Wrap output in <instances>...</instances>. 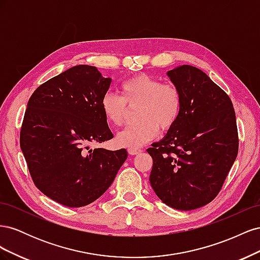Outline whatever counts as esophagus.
<instances>
[{
    "instance_id": "obj_1",
    "label": "esophagus",
    "mask_w": 260,
    "mask_h": 260,
    "mask_svg": "<svg viewBox=\"0 0 260 260\" xmlns=\"http://www.w3.org/2000/svg\"><path fill=\"white\" fill-rule=\"evenodd\" d=\"M128 152H129L130 155H137V154L142 152V149H140L138 147H129L128 148Z\"/></svg>"
}]
</instances>
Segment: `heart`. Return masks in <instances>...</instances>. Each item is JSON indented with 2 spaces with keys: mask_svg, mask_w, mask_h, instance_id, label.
Here are the masks:
<instances>
[{
  "mask_svg": "<svg viewBox=\"0 0 260 260\" xmlns=\"http://www.w3.org/2000/svg\"><path fill=\"white\" fill-rule=\"evenodd\" d=\"M121 96L106 92L101 100V109L107 122L123 124L127 106L137 108V123L118 133L116 142L123 147H138L154 139L161 130L174 127L182 109V98L175 84L141 74L120 84Z\"/></svg>",
  "mask_w": 260,
  "mask_h": 260,
  "instance_id": "obj_1",
  "label": "heart"
}]
</instances>
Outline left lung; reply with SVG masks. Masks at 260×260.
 I'll use <instances>...</instances> for the list:
<instances>
[{
  "label": "left lung",
  "mask_w": 260,
  "mask_h": 260,
  "mask_svg": "<svg viewBox=\"0 0 260 260\" xmlns=\"http://www.w3.org/2000/svg\"><path fill=\"white\" fill-rule=\"evenodd\" d=\"M180 90L179 119L147 153L149 182L166 205L200 208L221 190L239 152V136L229 95L201 69L183 65L167 73Z\"/></svg>",
  "instance_id": "left-lung-1"
}]
</instances>
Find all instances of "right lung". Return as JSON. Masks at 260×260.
Returning a JSON list of instances; mask_svg holds the SVG:
<instances>
[{
    "label": "right lung",
    "instance_id": "1",
    "mask_svg": "<svg viewBox=\"0 0 260 260\" xmlns=\"http://www.w3.org/2000/svg\"><path fill=\"white\" fill-rule=\"evenodd\" d=\"M111 78L78 65L41 84L28 101L20 147L34 183L67 207L89 205L111 186L128 153L90 148L114 138L101 100Z\"/></svg>",
    "mask_w": 260,
    "mask_h": 260
}]
</instances>
